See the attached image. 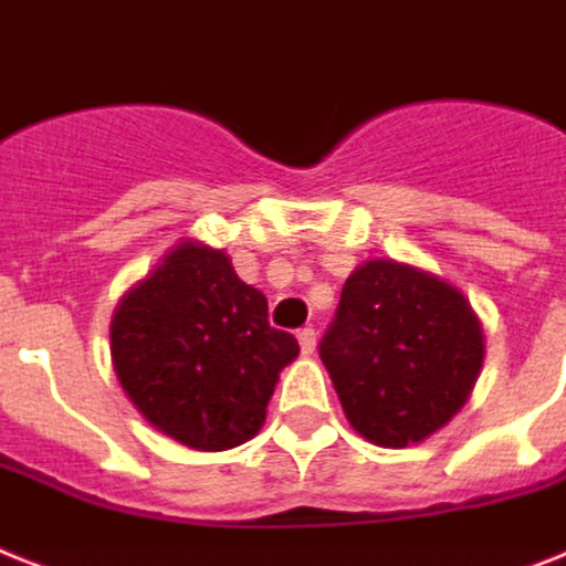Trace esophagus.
<instances>
[{
  "label": "esophagus",
  "mask_w": 566,
  "mask_h": 566,
  "mask_svg": "<svg viewBox=\"0 0 566 566\" xmlns=\"http://www.w3.org/2000/svg\"><path fill=\"white\" fill-rule=\"evenodd\" d=\"M298 348H302V355L311 357L316 352V331L314 328H302L298 331Z\"/></svg>",
  "instance_id": "obj_1"
}]
</instances>
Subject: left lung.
Here are the masks:
<instances>
[{"label": "left lung", "mask_w": 566, "mask_h": 566, "mask_svg": "<svg viewBox=\"0 0 566 566\" xmlns=\"http://www.w3.org/2000/svg\"><path fill=\"white\" fill-rule=\"evenodd\" d=\"M482 325L439 275L371 259L343 284L319 357L348 424L378 448L424 442L471 398Z\"/></svg>", "instance_id": "left-lung-1"}]
</instances>
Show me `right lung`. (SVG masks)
<instances>
[{
    "label": "right lung",
    "instance_id": "obj_1",
    "mask_svg": "<svg viewBox=\"0 0 566 566\" xmlns=\"http://www.w3.org/2000/svg\"><path fill=\"white\" fill-rule=\"evenodd\" d=\"M118 384L156 430L195 450H229L259 433L293 334L270 328L268 298L223 250L177 243L133 284L109 325Z\"/></svg>",
    "mask_w": 566,
    "mask_h": 566
}]
</instances>
